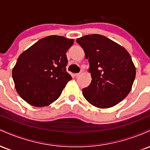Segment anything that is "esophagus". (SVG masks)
Wrapping results in <instances>:
<instances>
[{
    "instance_id": "1",
    "label": "esophagus",
    "mask_w": 150,
    "mask_h": 150,
    "mask_svg": "<svg viewBox=\"0 0 150 150\" xmlns=\"http://www.w3.org/2000/svg\"><path fill=\"white\" fill-rule=\"evenodd\" d=\"M80 74H81L80 73H75V77H76V78H77V77H80Z\"/></svg>"
}]
</instances>
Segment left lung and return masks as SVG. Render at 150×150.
<instances>
[{
    "mask_svg": "<svg viewBox=\"0 0 150 150\" xmlns=\"http://www.w3.org/2000/svg\"><path fill=\"white\" fill-rule=\"evenodd\" d=\"M88 59L92 82L82 89L89 104L99 108L116 106L128 96L135 78L136 70L127 50L100 34L77 38Z\"/></svg>",
    "mask_w": 150,
    "mask_h": 150,
    "instance_id": "obj_1",
    "label": "left lung"
}]
</instances>
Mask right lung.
I'll use <instances>...</instances> for the list:
<instances>
[{"label": "right lung", "mask_w": 150, "mask_h": 150, "mask_svg": "<svg viewBox=\"0 0 150 150\" xmlns=\"http://www.w3.org/2000/svg\"><path fill=\"white\" fill-rule=\"evenodd\" d=\"M73 39L52 35L23 51L13 68L15 87L26 102L37 107L49 106L61 96L72 77L66 72V52Z\"/></svg>", "instance_id": "obj_1"}]
</instances>
